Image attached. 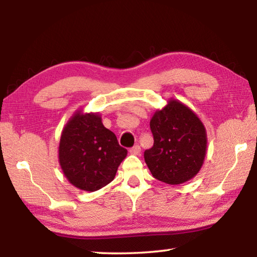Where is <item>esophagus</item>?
<instances>
[{"label":"esophagus","mask_w":257,"mask_h":257,"mask_svg":"<svg viewBox=\"0 0 257 257\" xmlns=\"http://www.w3.org/2000/svg\"><path fill=\"white\" fill-rule=\"evenodd\" d=\"M141 151H142V149H141V146L139 145H135L134 147H132V149H130V153L132 154H134V155H141Z\"/></svg>","instance_id":"obj_1"}]
</instances>
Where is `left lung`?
I'll return each mask as SVG.
<instances>
[{
  "label": "left lung",
  "instance_id": "left-lung-1",
  "mask_svg": "<svg viewBox=\"0 0 257 257\" xmlns=\"http://www.w3.org/2000/svg\"><path fill=\"white\" fill-rule=\"evenodd\" d=\"M154 145L144 152L145 162L155 179L169 185L190 180L201 170L206 154V130L185 104L170 99L151 119Z\"/></svg>",
  "mask_w": 257,
  "mask_h": 257
}]
</instances>
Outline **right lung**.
Returning a JSON list of instances; mask_svg holds the SVG:
<instances>
[{
    "mask_svg": "<svg viewBox=\"0 0 257 257\" xmlns=\"http://www.w3.org/2000/svg\"><path fill=\"white\" fill-rule=\"evenodd\" d=\"M125 156L127 150L104 127L97 113L78 111L62 130L61 169L69 182L81 190L96 191L110 184Z\"/></svg>",
    "mask_w": 257,
    "mask_h": 257,
    "instance_id": "add662e5",
    "label": "right lung"
}]
</instances>
